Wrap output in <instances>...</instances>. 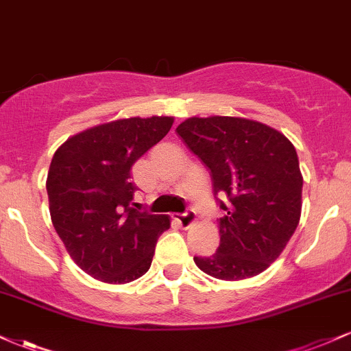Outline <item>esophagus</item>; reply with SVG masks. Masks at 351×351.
Wrapping results in <instances>:
<instances>
[{"label":"esophagus","mask_w":351,"mask_h":351,"mask_svg":"<svg viewBox=\"0 0 351 351\" xmlns=\"http://www.w3.org/2000/svg\"><path fill=\"white\" fill-rule=\"evenodd\" d=\"M195 219H196V215L193 209H186V211L181 213V215H176V221H178L183 228L191 226V224L195 223Z\"/></svg>","instance_id":"obj_1"}]
</instances>
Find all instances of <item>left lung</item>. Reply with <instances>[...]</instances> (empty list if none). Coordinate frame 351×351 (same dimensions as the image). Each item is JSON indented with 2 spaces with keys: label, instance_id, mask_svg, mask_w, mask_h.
<instances>
[{
  "label": "left lung",
  "instance_id": "1",
  "mask_svg": "<svg viewBox=\"0 0 351 351\" xmlns=\"http://www.w3.org/2000/svg\"><path fill=\"white\" fill-rule=\"evenodd\" d=\"M176 132L209 168L226 211L219 247L213 256H196V265L221 280L264 272L300 221L304 178L293 145L276 128L241 117H191Z\"/></svg>",
  "mask_w": 351,
  "mask_h": 351
}]
</instances>
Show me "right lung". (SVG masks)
<instances>
[{"label":"right lung","mask_w":351,"mask_h":351,"mask_svg":"<svg viewBox=\"0 0 351 351\" xmlns=\"http://www.w3.org/2000/svg\"><path fill=\"white\" fill-rule=\"evenodd\" d=\"M171 125L173 117L115 120L71 136L52 156V224L72 261L94 279L127 284L150 269L170 217L140 211L130 168Z\"/></svg>","instance_id":"right-lung-1"}]
</instances>
